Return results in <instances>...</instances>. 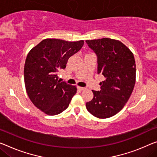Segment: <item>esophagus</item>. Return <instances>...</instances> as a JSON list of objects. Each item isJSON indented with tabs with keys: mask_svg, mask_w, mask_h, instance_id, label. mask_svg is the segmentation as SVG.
<instances>
[{
	"mask_svg": "<svg viewBox=\"0 0 157 157\" xmlns=\"http://www.w3.org/2000/svg\"><path fill=\"white\" fill-rule=\"evenodd\" d=\"M77 88H78L79 90H83L86 89V88H83V87H81V86H77Z\"/></svg>",
	"mask_w": 157,
	"mask_h": 157,
	"instance_id": "1",
	"label": "esophagus"
}]
</instances>
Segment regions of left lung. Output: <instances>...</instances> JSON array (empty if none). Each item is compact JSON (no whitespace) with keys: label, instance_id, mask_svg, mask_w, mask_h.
<instances>
[{"label":"left lung","instance_id":"1","mask_svg":"<svg viewBox=\"0 0 157 157\" xmlns=\"http://www.w3.org/2000/svg\"><path fill=\"white\" fill-rule=\"evenodd\" d=\"M98 57V74L105 81L100 91L92 90L93 98L86 103L94 117L107 119L119 112L131 97L136 84V65L132 52L124 43L112 38L86 40Z\"/></svg>","mask_w":157,"mask_h":157}]
</instances>
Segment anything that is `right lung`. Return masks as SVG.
I'll use <instances>...</instances> for the list:
<instances>
[{"label":"right lung","mask_w":157,"mask_h":157,"mask_svg":"<svg viewBox=\"0 0 157 157\" xmlns=\"http://www.w3.org/2000/svg\"><path fill=\"white\" fill-rule=\"evenodd\" d=\"M83 43V40L70 42L46 38L28 53L24 69L26 90L33 105L45 114H60L76 93V86L59 81L57 72L65 69L69 57Z\"/></svg>","instance_id":"1"}]
</instances>
